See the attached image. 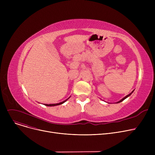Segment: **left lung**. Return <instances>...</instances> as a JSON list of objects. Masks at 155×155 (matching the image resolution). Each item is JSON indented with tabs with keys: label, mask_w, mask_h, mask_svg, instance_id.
I'll return each instance as SVG.
<instances>
[{
	"label": "left lung",
	"mask_w": 155,
	"mask_h": 155,
	"mask_svg": "<svg viewBox=\"0 0 155 155\" xmlns=\"http://www.w3.org/2000/svg\"><path fill=\"white\" fill-rule=\"evenodd\" d=\"M133 92H131V94H128V95H126V97H124V98H123V99H121V100H120V101H119V102H117V103H119V102H122V101H124V99H126V98H127V97H129V95H131V94H132V93H133Z\"/></svg>",
	"instance_id": "1"
}]
</instances>
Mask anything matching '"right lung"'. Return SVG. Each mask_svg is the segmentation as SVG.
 <instances>
[{
    "mask_svg": "<svg viewBox=\"0 0 155 155\" xmlns=\"http://www.w3.org/2000/svg\"><path fill=\"white\" fill-rule=\"evenodd\" d=\"M70 98V97H69ZM68 98V99H69ZM68 99H67V100H65V101H63V102H60V103H58V104H45V105H46V106H55V105H60V104H63L64 102H66Z\"/></svg>",
    "mask_w": 155,
    "mask_h": 155,
    "instance_id": "right-lung-1",
    "label": "right lung"
}]
</instances>
